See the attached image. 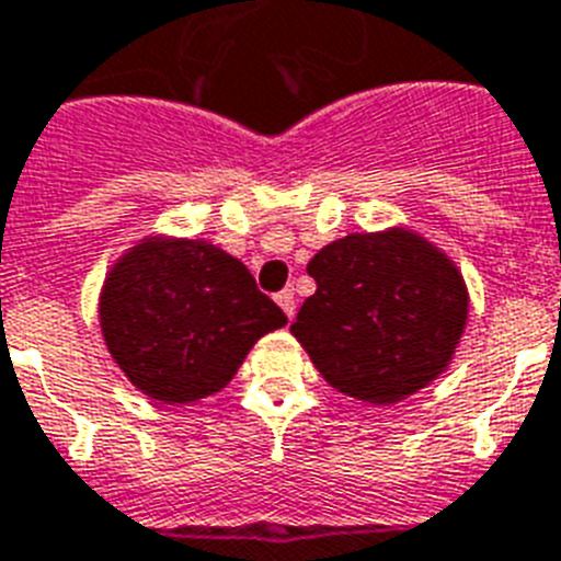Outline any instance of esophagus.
Segmentation results:
<instances>
[{"mask_svg": "<svg viewBox=\"0 0 561 561\" xmlns=\"http://www.w3.org/2000/svg\"><path fill=\"white\" fill-rule=\"evenodd\" d=\"M276 302H279V308L285 313H288V320H294L296 313V299H294V290H282V294H276Z\"/></svg>", "mask_w": 561, "mask_h": 561, "instance_id": "34e87169", "label": "esophagus"}]
</instances>
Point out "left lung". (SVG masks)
Here are the masks:
<instances>
[{
  "mask_svg": "<svg viewBox=\"0 0 561 561\" xmlns=\"http://www.w3.org/2000/svg\"><path fill=\"white\" fill-rule=\"evenodd\" d=\"M317 294L290 325L348 398L398 403L449 366L467 325L461 273L409 230L352 233L308 262Z\"/></svg>",
  "mask_w": 561,
  "mask_h": 561,
  "instance_id": "left-lung-1",
  "label": "left lung"
}]
</instances>
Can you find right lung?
<instances>
[{"label":"right lung","instance_id":"right-lung-1","mask_svg":"<svg viewBox=\"0 0 561 561\" xmlns=\"http://www.w3.org/2000/svg\"><path fill=\"white\" fill-rule=\"evenodd\" d=\"M285 322L239 259L195 239H147L112 267L100 296L108 352L163 403L225 389L259 336Z\"/></svg>","mask_w":561,"mask_h":561}]
</instances>
